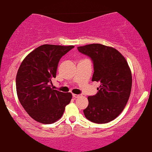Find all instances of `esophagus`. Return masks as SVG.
<instances>
[{"label": "esophagus", "mask_w": 152, "mask_h": 152, "mask_svg": "<svg viewBox=\"0 0 152 152\" xmlns=\"http://www.w3.org/2000/svg\"><path fill=\"white\" fill-rule=\"evenodd\" d=\"M80 95H76V94H73V98H77V97H80Z\"/></svg>", "instance_id": "1"}]
</instances>
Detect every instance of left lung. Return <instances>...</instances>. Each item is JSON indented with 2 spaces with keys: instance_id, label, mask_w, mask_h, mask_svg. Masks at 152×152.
<instances>
[{
  "instance_id": "1",
  "label": "left lung",
  "mask_w": 152,
  "mask_h": 152,
  "mask_svg": "<svg viewBox=\"0 0 152 152\" xmlns=\"http://www.w3.org/2000/svg\"><path fill=\"white\" fill-rule=\"evenodd\" d=\"M78 50L92 59V81L100 83L96 95L88 97L84 116L97 124L111 122L122 112L130 97L132 73L128 63L119 51L103 44H88Z\"/></svg>"
}]
</instances>
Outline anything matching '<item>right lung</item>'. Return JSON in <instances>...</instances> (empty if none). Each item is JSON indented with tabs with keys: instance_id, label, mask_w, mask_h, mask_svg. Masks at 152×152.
<instances>
[{
	"instance_id": "right-lung-1",
	"label": "right lung",
	"mask_w": 152,
	"mask_h": 152,
	"mask_svg": "<svg viewBox=\"0 0 152 152\" xmlns=\"http://www.w3.org/2000/svg\"><path fill=\"white\" fill-rule=\"evenodd\" d=\"M74 46L44 44L25 57L16 77V88L20 103L36 122L52 124L63 116L71 102V92L51 88L60 58Z\"/></svg>"
}]
</instances>
